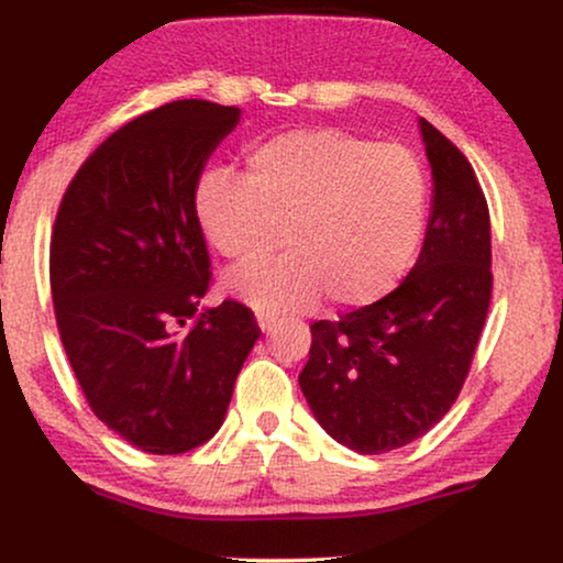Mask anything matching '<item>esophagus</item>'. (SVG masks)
Instances as JSON below:
<instances>
[{
	"mask_svg": "<svg viewBox=\"0 0 563 563\" xmlns=\"http://www.w3.org/2000/svg\"><path fill=\"white\" fill-rule=\"evenodd\" d=\"M256 322H258V328L264 330V333H268V330L274 328V322H276V318L272 312H256Z\"/></svg>",
	"mask_w": 563,
	"mask_h": 563,
	"instance_id": "34e87169",
	"label": "esophagus"
}]
</instances>
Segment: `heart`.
<instances>
[{
	"label": "heart",
	"mask_w": 563,
	"mask_h": 563,
	"mask_svg": "<svg viewBox=\"0 0 563 563\" xmlns=\"http://www.w3.org/2000/svg\"><path fill=\"white\" fill-rule=\"evenodd\" d=\"M191 212L210 249L253 264L228 276L233 297L264 312L310 310L322 297L364 310L389 295L418 251L428 179L412 151L338 128L272 135L245 151V172L207 168Z\"/></svg>",
	"instance_id": "obj_1"
}]
</instances>
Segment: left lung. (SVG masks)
<instances>
[{
	"label": "left lung",
	"instance_id": "left-lung-1",
	"mask_svg": "<svg viewBox=\"0 0 563 563\" xmlns=\"http://www.w3.org/2000/svg\"><path fill=\"white\" fill-rule=\"evenodd\" d=\"M433 205L418 264L395 291L312 330L299 387L325 433L358 453L426 435L472 366L492 297L489 210L464 153L420 118Z\"/></svg>",
	"mask_w": 563,
	"mask_h": 563
}]
</instances>
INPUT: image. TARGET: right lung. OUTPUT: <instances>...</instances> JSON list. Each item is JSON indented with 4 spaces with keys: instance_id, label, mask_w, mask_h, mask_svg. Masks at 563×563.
<instances>
[{
    "instance_id": "obj_1",
    "label": "right lung",
    "mask_w": 563,
    "mask_h": 563,
    "mask_svg": "<svg viewBox=\"0 0 563 563\" xmlns=\"http://www.w3.org/2000/svg\"><path fill=\"white\" fill-rule=\"evenodd\" d=\"M238 107L179 99L112 133L68 184L51 241L66 356L99 420L145 453L218 433L261 330L233 299L199 312L210 253L191 212Z\"/></svg>"
}]
</instances>
